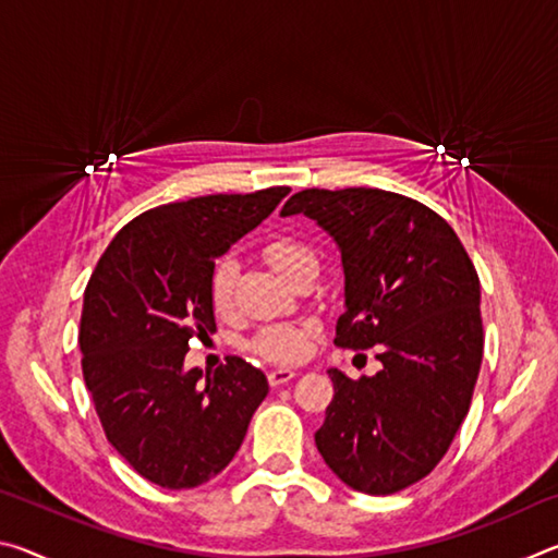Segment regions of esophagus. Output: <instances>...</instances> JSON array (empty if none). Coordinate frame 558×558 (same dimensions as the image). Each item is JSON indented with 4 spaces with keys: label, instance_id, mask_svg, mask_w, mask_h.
Returning <instances> with one entry per match:
<instances>
[{
    "label": "esophagus",
    "instance_id": "34e87169",
    "mask_svg": "<svg viewBox=\"0 0 558 558\" xmlns=\"http://www.w3.org/2000/svg\"><path fill=\"white\" fill-rule=\"evenodd\" d=\"M292 376H295V372L292 369H270L268 381H270V386H282L286 381H290Z\"/></svg>",
    "mask_w": 558,
    "mask_h": 558
}]
</instances>
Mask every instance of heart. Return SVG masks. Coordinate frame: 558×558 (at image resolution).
<instances>
[{
    "label": "heart",
    "instance_id": "1",
    "mask_svg": "<svg viewBox=\"0 0 558 558\" xmlns=\"http://www.w3.org/2000/svg\"><path fill=\"white\" fill-rule=\"evenodd\" d=\"M266 258L270 266L282 272L288 280L298 270L317 266L315 251L305 241L292 239V235H278L266 243ZM235 278H239V266L231 256H223L214 263L209 272V302L216 315H229L233 310V292ZM310 347V329L305 325H266L248 339V349L266 362L292 364L300 362L307 354Z\"/></svg>",
    "mask_w": 558,
    "mask_h": 558
}]
</instances>
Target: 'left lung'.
<instances>
[{"mask_svg":"<svg viewBox=\"0 0 558 558\" xmlns=\"http://www.w3.org/2000/svg\"><path fill=\"white\" fill-rule=\"evenodd\" d=\"M280 214L310 216L342 251L335 344L381 349L374 376L329 369L319 456L359 493H399L438 465L470 411L485 344L477 270L450 223L403 194L302 189Z\"/></svg>","mask_w":558,"mask_h":558,"instance_id":"obj_1","label":"left lung"}]
</instances>
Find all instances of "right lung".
<instances>
[{"label":"right lung","mask_w":558,"mask_h":558,"mask_svg":"<svg viewBox=\"0 0 558 558\" xmlns=\"http://www.w3.org/2000/svg\"><path fill=\"white\" fill-rule=\"evenodd\" d=\"M288 186L155 206L122 226L83 292V379L106 438L167 489L199 487L229 465L268 379L241 356L186 369L192 339L216 332L214 260L276 209Z\"/></svg>","instance_id":"1"}]
</instances>
